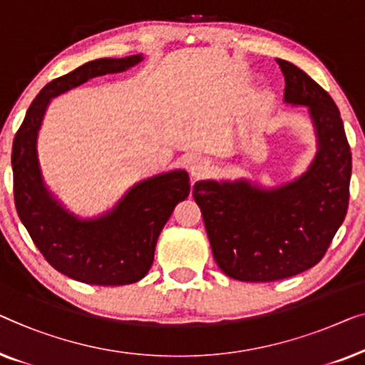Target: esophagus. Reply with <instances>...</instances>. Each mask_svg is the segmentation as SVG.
Instances as JSON below:
<instances>
[{
	"label": "esophagus",
	"instance_id": "esophagus-1",
	"mask_svg": "<svg viewBox=\"0 0 365 365\" xmlns=\"http://www.w3.org/2000/svg\"><path fill=\"white\" fill-rule=\"evenodd\" d=\"M210 172V162L205 160V158H195V160L190 163V173H192L193 178H202Z\"/></svg>",
	"mask_w": 365,
	"mask_h": 365
}]
</instances>
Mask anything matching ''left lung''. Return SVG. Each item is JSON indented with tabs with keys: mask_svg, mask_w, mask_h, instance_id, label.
<instances>
[{
	"mask_svg": "<svg viewBox=\"0 0 365 365\" xmlns=\"http://www.w3.org/2000/svg\"><path fill=\"white\" fill-rule=\"evenodd\" d=\"M276 63L284 102L307 107L314 125L317 152L307 170L276 187L246 178L193 185L215 261L246 283L284 279L319 263L349 205L352 157L337 106L297 66Z\"/></svg>",
	"mask_w": 365,
	"mask_h": 365,
	"instance_id": "obj_1",
	"label": "left lung"
}]
</instances>
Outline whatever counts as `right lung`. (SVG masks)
<instances>
[{
	"label": "right lung",
	"instance_id": "1",
	"mask_svg": "<svg viewBox=\"0 0 365 365\" xmlns=\"http://www.w3.org/2000/svg\"><path fill=\"white\" fill-rule=\"evenodd\" d=\"M142 59V54H133L89 61L51 81L29 106L13 142L14 203L19 218L48 263L86 284H132L148 273L158 235L177 203L188 197V173L177 168L143 178L106 213L81 218L44 182L38 155L39 129L51 99L97 76L124 73Z\"/></svg>",
	"mask_w": 365,
	"mask_h": 365
}]
</instances>
